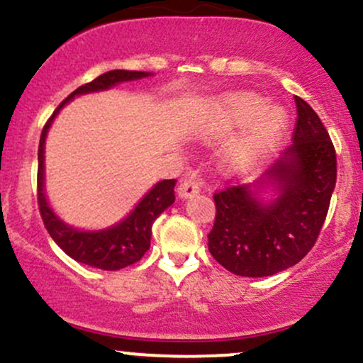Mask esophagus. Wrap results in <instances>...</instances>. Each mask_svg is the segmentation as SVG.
<instances>
[{
  "instance_id": "obj_1",
  "label": "esophagus",
  "mask_w": 363,
  "mask_h": 363,
  "mask_svg": "<svg viewBox=\"0 0 363 363\" xmlns=\"http://www.w3.org/2000/svg\"><path fill=\"white\" fill-rule=\"evenodd\" d=\"M199 189H201V182H199V179L196 176H187L181 179V182L177 186V193L181 198H191V196L199 193Z\"/></svg>"
}]
</instances>
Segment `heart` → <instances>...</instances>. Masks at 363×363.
<instances>
[{
    "mask_svg": "<svg viewBox=\"0 0 363 363\" xmlns=\"http://www.w3.org/2000/svg\"><path fill=\"white\" fill-rule=\"evenodd\" d=\"M215 119L220 128L228 129L254 119L251 135L235 150V160L254 155L273 143L286 126V112L280 107H264V101L256 94L237 91L228 94L215 104Z\"/></svg>",
    "mask_w": 363,
    "mask_h": 363,
    "instance_id": "1",
    "label": "heart"
}]
</instances>
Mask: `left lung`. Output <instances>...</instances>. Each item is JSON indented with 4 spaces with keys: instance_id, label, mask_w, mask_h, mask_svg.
I'll return each mask as SVG.
<instances>
[{
    "instance_id": "8db88e82",
    "label": "left lung",
    "mask_w": 363,
    "mask_h": 363,
    "mask_svg": "<svg viewBox=\"0 0 363 363\" xmlns=\"http://www.w3.org/2000/svg\"><path fill=\"white\" fill-rule=\"evenodd\" d=\"M294 145L264 177L280 196L262 205L252 184H227L213 194L215 223L208 249L216 262L239 277H269L307 256L326 220L336 184V152L314 109L295 97Z\"/></svg>"
}]
</instances>
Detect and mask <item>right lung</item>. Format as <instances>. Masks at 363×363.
<instances>
[{
    "mask_svg": "<svg viewBox=\"0 0 363 363\" xmlns=\"http://www.w3.org/2000/svg\"><path fill=\"white\" fill-rule=\"evenodd\" d=\"M150 73L145 72H126V69H112L97 77L85 85L78 86L73 94L62 101L57 109L52 112L51 118L44 124L43 133H40L39 141V167H37V203H39V211L43 216V222L48 228L49 235L60 247L73 257L74 261L83 262V264L94 266L99 269H107V272H118V269L126 268V266L135 264L145 252L150 249V239H152L153 222L160 216L162 211L176 201L174 196V186L176 179H165L160 181L152 191L140 201L131 215L126 220L116 225V227L107 228L102 232H80L77 228L68 227L52 213L51 208L48 206L44 194V141L48 129L51 126L54 116L66 102L72 101L74 95L89 94V91L106 90L114 86L116 83L138 80V78L148 77Z\"/></svg>",
    "mask_w": 363,
    "mask_h": 363,
    "instance_id": "right-lung-1",
    "label": "right lung"
}]
</instances>
